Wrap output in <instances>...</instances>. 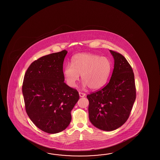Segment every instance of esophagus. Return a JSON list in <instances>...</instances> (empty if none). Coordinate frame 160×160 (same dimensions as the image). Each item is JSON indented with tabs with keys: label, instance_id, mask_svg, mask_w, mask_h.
<instances>
[{
	"label": "esophagus",
	"instance_id": "obj_1",
	"mask_svg": "<svg viewBox=\"0 0 160 160\" xmlns=\"http://www.w3.org/2000/svg\"><path fill=\"white\" fill-rule=\"evenodd\" d=\"M79 96H80L81 97H85V95H86L85 93L81 92H79Z\"/></svg>",
	"mask_w": 160,
	"mask_h": 160
}]
</instances>
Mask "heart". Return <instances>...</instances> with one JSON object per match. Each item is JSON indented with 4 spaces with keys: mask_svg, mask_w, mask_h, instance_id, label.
Wrapping results in <instances>:
<instances>
[{
    "mask_svg": "<svg viewBox=\"0 0 160 160\" xmlns=\"http://www.w3.org/2000/svg\"><path fill=\"white\" fill-rule=\"evenodd\" d=\"M112 68L111 62L105 57L81 53L72 58V63L66 65L63 70L67 84L76 86L80 75L83 86L92 90H98L105 85Z\"/></svg>",
    "mask_w": 160,
    "mask_h": 160,
    "instance_id": "1",
    "label": "heart"
}]
</instances>
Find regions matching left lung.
I'll list each match as a JSON object with an SVG mask.
<instances>
[{
  "label": "left lung",
  "mask_w": 160,
  "mask_h": 160,
  "mask_svg": "<svg viewBox=\"0 0 160 160\" xmlns=\"http://www.w3.org/2000/svg\"><path fill=\"white\" fill-rule=\"evenodd\" d=\"M110 51L114 59V66L109 83L87 95L89 119L94 126L105 131L117 129L126 122L136 98L131 66L122 55Z\"/></svg>",
  "instance_id": "left-lung-1"
}]
</instances>
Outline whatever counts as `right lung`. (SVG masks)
<instances>
[{"label": "right lung", "mask_w": 160, "mask_h": 160, "mask_svg": "<svg viewBox=\"0 0 160 160\" xmlns=\"http://www.w3.org/2000/svg\"><path fill=\"white\" fill-rule=\"evenodd\" d=\"M66 50L47 55L27 68L22 86L25 109L39 129L59 133L68 126L71 111L78 102V91L64 82L63 64Z\"/></svg>", "instance_id": "obj_1"}]
</instances>
